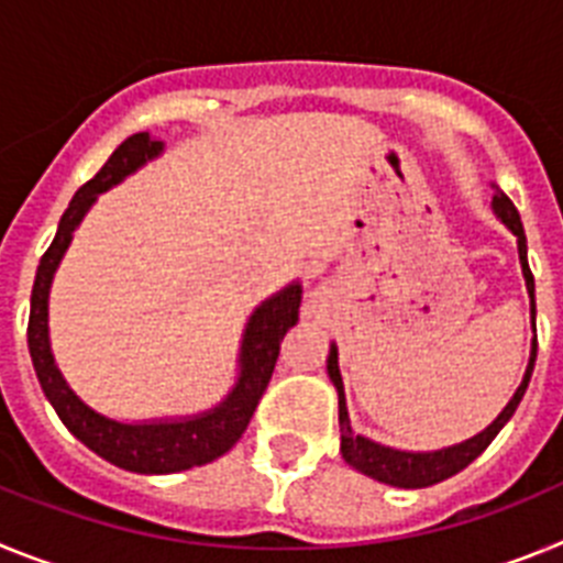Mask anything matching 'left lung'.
Returning <instances> with one entry per match:
<instances>
[{"instance_id":"8db88e82","label":"left lung","mask_w":563,"mask_h":563,"mask_svg":"<svg viewBox=\"0 0 563 563\" xmlns=\"http://www.w3.org/2000/svg\"><path fill=\"white\" fill-rule=\"evenodd\" d=\"M490 206H494L496 217H499V220L514 231L516 242H519V262H521V273H525L527 292H530V318H533V330H536V285H533L530 265H527V236H525V228H521V217L519 211H516L514 202H510V197H507L505 191H499V188L494 191V202H490ZM536 350H539V343H536L533 338V350H530V363H527L525 380H521V386L516 389V395L510 397V402L501 409V415L496 417L485 431H479V434L471 437V440L460 442V445H451V449L429 451V454H411V451L386 449V445H380V442H372L369 437H361L352 431L350 411H346V397H343L341 369H338V346L332 343L330 357H327V372H330V380L335 383V389H338V426H341L343 460L350 462L355 471H361V474L395 487H429L442 479H449V476L460 474L462 467L471 465V462H474L476 456H479L490 442H494V437L505 429V422L514 417L516 406H519L521 397H525L527 391L530 375H533Z\"/></svg>"}]
</instances>
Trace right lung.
<instances>
[{"mask_svg": "<svg viewBox=\"0 0 563 563\" xmlns=\"http://www.w3.org/2000/svg\"><path fill=\"white\" fill-rule=\"evenodd\" d=\"M163 152V141L148 137V132H137L114 148L112 157L103 163L101 172L89 183H84L69 200L58 222L56 239L38 262L33 296H30V321H27V346L33 357L38 383L44 397L56 409L69 434L81 440L89 451H96L112 465L134 474H177L188 467L206 465L217 456L228 454L236 440L245 434L247 422L256 411L258 400L265 395L273 369L278 361V346L285 341L287 330L296 327L298 307H301V285H287L285 290L262 301L251 316L242 335V352H239V377L231 395L202 415L183 417V420H152V422H118L89 409L87 402L69 389L56 366V357L49 352L47 330V298L53 273L62 262L64 251L73 242V231L81 225L84 213L92 208L98 194L109 191L112 186L129 177L146 161H154Z\"/></svg>", "mask_w": 563, "mask_h": 563, "instance_id": "1", "label": "right lung"}]
</instances>
